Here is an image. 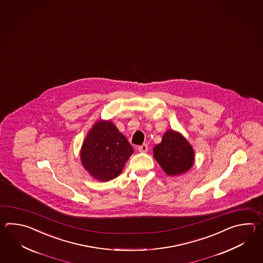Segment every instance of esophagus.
Instances as JSON below:
<instances>
[{
  "instance_id": "esophagus-1",
  "label": "esophagus",
  "mask_w": 263,
  "mask_h": 263,
  "mask_svg": "<svg viewBox=\"0 0 263 263\" xmlns=\"http://www.w3.org/2000/svg\"><path fill=\"white\" fill-rule=\"evenodd\" d=\"M147 151H148V145H146V144L138 146V151L141 152V153H145Z\"/></svg>"
}]
</instances>
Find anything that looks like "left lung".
<instances>
[{"label": "left lung", "mask_w": 263, "mask_h": 263, "mask_svg": "<svg viewBox=\"0 0 263 263\" xmlns=\"http://www.w3.org/2000/svg\"><path fill=\"white\" fill-rule=\"evenodd\" d=\"M153 155L168 176H179L190 169L195 161L192 145L181 134L168 129L162 142L153 148Z\"/></svg>", "instance_id": "left-lung-1"}]
</instances>
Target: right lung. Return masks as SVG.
<instances>
[{"instance_id":"obj_1","label":"right lung","mask_w":263,"mask_h":263,"mask_svg":"<svg viewBox=\"0 0 263 263\" xmlns=\"http://www.w3.org/2000/svg\"><path fill=\"white\" fill-rule=\"evenodd\" d=\"M134 148L110 120H100L85 137L81 161L85 170L100 181L119 176Z\"/></svg>"}]
</instances>
